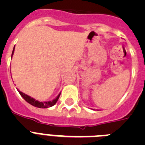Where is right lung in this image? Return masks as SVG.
<instances>
[{"instance_id":"1","label":"right lung","mask_w":145,"mask_h":145,"mask_svg":"<svg viewBox=\"0 0 145 145\" xmlns=\"http://www.w3.org/2000/svg\"><path fill=\"white\" fill-rule=\"evenodd\" d=\"M14 50H13L12 52V54H11V57H12L13 54H14ZM19 91V93H20V95L22 96V97L24 98V99H25L26 102H27L28 103L30 104V105H32L35 106V107H39V108H48V107H52L53 105H54L55 104L57 103V100L59 99V97L60 96V93L59 94L58 96H57V98H55L54 99H53V100H51V101H45V102H39V101L38 100H35V99H33V97H30L29 96L27 95V94H25V93H22V91Z\"/></svg>"}]
</instances>
